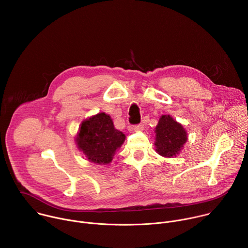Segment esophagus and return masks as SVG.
Here are the masks:
<instances>
[{
  "label": "esophagus",
  "mask_w": 248,
  "mask_h": 248,
  "mask_svg": "<svg viewBox=\"0 0 248 248\" xmlns=\"http://www.w3.org/2000/svg\"><path fill=\"white\" fill-rule=\"evenodd\" d=\"M144 128V125L142 124H136V125H133L132 126V129L133 130H136V131H139V130H143Z\"/></svg>",
  "instance_id": "34e87169"
}]
</instances>
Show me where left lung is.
Returning <instances> with one entry per match:
<instances>
[{"mask_svg":"<svg viewBox=\"0 0 248 248\" xmlns=\"http://www.w3.org/2000/svg\"><path fill=\"white\" fill-rule=\"evenodd\" d=\"M156 151L163 157H175L187 141V133L184 126L170 115H163L155 128Z\"/></svg>","mask_w":248,"mask_h":248,"instance_id":"8db88e82","label":"left lung"}]
</instances>
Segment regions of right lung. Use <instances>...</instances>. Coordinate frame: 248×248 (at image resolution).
<instances>
[{"mask_svg": "<svg viewBox=\"0 0 248 248\" xmlns=\"http://www.w3.org/2000/svg\"><path fill=\"white\" fill-rule=\"evenodd\" d=\"M124 139L125 135L115 128L111 117L99 113L82 122L76 142L89 161L106 165L112 162Z\"/></svg>", "mask_w": 248, "mask_h": 248, "instance_id": "add662e5", "label": "right lung"}]
</instances>
